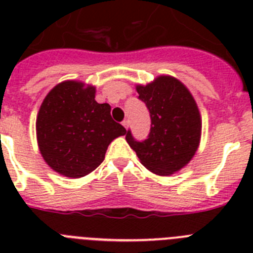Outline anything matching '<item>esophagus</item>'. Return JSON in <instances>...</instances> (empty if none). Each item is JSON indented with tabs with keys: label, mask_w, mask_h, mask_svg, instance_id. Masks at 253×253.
<instances>
[{
	"label": "esophagus",
	"mask_w": 253,
	"mask_h": 253,
	"mask_svg": "<svg viewBox=\"0 0 253 253\" xmlns=\"http://www.w3.org/2000/svg\"><path fill=\"white\" fill-rule=\"evenodd\" d=\"M123 126H124L125 129L129 128V120H123Z\"/></svg>",
	"instance_id": "1"
}]
</instances>
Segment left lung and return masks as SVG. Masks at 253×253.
<instances>
[{
    "instance_id": "obj_1",
    "label": "left lung",
    "mask_w": 253,
    "mask_h": 253,
    "mask_svg": "<svg viewBox=\"0 0 253 253\" xmlns=\"http://www.w3.org/2000/svg\"><path fill=\"white\" fill-rule=\"evenodd\" d=\"M137 91L149 111L151 129L147 139L137 140L130 130L125 139L143 166L169 176L186 166L198 149L202 133L198 106L186 87L169 76L137 86Z\"/></svg>"
}]
</instances>
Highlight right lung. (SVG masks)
I'll return each instance as SVG.
<instances>
[{
  "mask_svg": "<svg viewBox=\"0 0 253 253\" xmlns=\"http://www.w3.org/2000/svg\"><path fill=\"white\" fill-rule=\"evenodd\" d=\"M109 104L95 100V87L66 81L46 95L37 118L40 153L67 177H84L99 167L115 138L126 133Z\"/></svg>",
  "mask_w": 253,
  "mask_h": 253,
  "instance_id": "right-lung-1",
  "label": "right lung"
}]
</instances>
